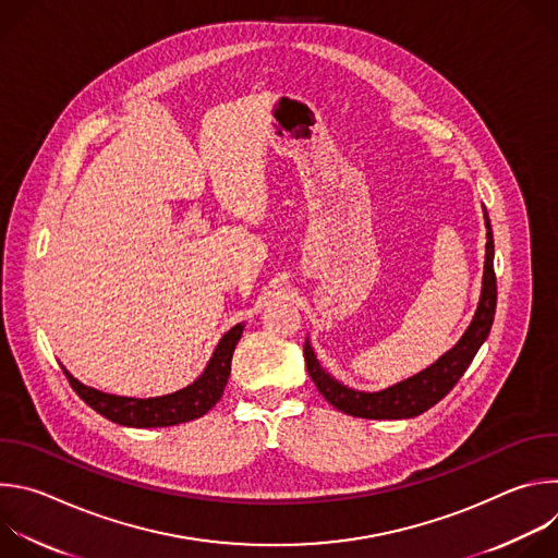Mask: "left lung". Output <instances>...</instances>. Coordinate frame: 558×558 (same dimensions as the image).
<instances>
[{"label":"left lung","instance_id":"left-lung-1","mask_svg":"<svg viewBox=\"0 0 558 558\" xmlns=\"http://www.w3.org/2000/svg\"><path fill=\"white\" fill-rule=\"evenodd\" d=\"M486 220V260H484V280H482V295L476 311L472 315V323L459 338V342L446 351L437 362L428 368L420 371L417 375L397 381L384 390H355L342 381H338L323 364L317 362L311 342H304V360L311 379L315 381L317 390L323 392L325 400L336 407L338 411L364 417V420H411L426 413L439 400L452 390V386L461 379L470 362L474 360L476 351L486 342L497 308V276H495V238L488 211L484 207Z\"/></svg>","mask_w":558,"mask_h":558}]
</instances>
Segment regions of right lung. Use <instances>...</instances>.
Returning <instances> with one entry per match:
<instances>
[{
	"label": "right lung",
	"mask_w": 558,
	"mask_h": 558,
	"mask_svg": "<svg viewBox=\"0 0 558 558\" xmlns=\"http://www.w3.org/2000/svg\"><path fill=\"white\" fill-rule=\"evenodd\" d=\"M245 325H235L231 327L214 349L205 371L185 388L161 395V397H123V395H112L97 390L93 386H86L78 381L74 375H70L63 366V373L74 388V392L82 397V400L95 409L99 415L106 420L121 424V426H132V428H161V426H177L185 424L192 420L203 417L211 407L222 397V390L227 386L229 373H231V357L233 349L243 336Z\"/></svg>",
	"instance_id": "1"
}]
</instances>
